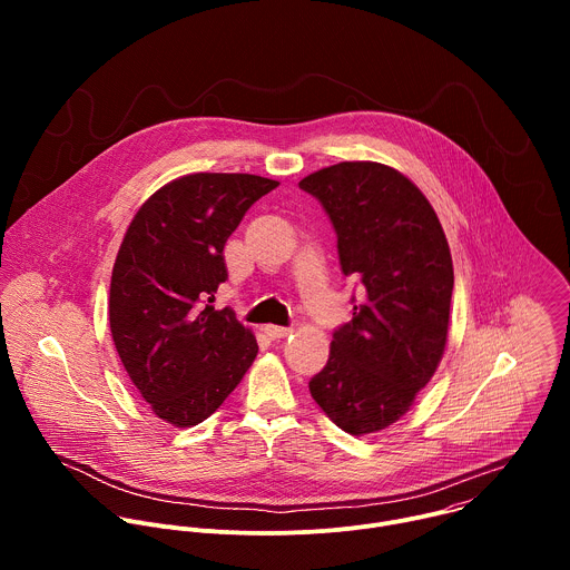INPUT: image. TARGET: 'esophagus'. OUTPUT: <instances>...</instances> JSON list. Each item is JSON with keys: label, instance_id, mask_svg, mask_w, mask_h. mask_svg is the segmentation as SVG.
<instances>
[{"label": "esophagus", "instance_id": "esophagus-1", "mask_svg": "<svg viewBox=\"0 0 570 570\" xmlns=\"http://www.w3.org/2000/svg\"><path fill=\"white\" fill-rule=\"evenodd\" d=\"M264 332H266V336H268V338H273V341L284 338V336H288V334H291V330H288V327H277V324H266Z\"/></svg>", "mask_w": 570, "mask_h": 570}]
</instances>
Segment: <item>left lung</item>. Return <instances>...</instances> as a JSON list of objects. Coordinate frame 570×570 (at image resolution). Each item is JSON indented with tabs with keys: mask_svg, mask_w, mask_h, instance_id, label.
I'll list each match as a JSON object with an SVG mask.
<instances>
[{
	"mask_svg": "<svg viewBox=\"0 0 570 570\" xmlns=\"http://www.w3.org/2000/svg\"><path fill=\"white\" fill-rule=\"evenodd\" d=\"M299 189L327 212L341 268L361 291L308 390L345 433H376L409 413L442 361L453 293L449 243L426 196L379 161H341L306 176Z\"/></svg>",
	"mask_w": 570,
	"mask_h": 570,
	"instance_id": "left-lung-1",
	"label": "left lung"
}]
</instances>
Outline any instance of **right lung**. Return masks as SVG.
I'll return each instance as SVG.
<instances>
[{"label":"right lung","instance_id":"right-lung-1","mask_svg":"<svg viewBox=\"0 0 570 570\" xmlns=\"http://www.w3.org/2000/svg\"><path fill=\"white\" fill-rule=\"evenodd\" d=\"M279 183L250 174H191L135 214L112 268L110 332L153 413L178 429L205 422L259 347L232 308L212 306L227 279L225 240Z\"/></svg>","mask_w":570,"mask_h":570}]
</instances>
